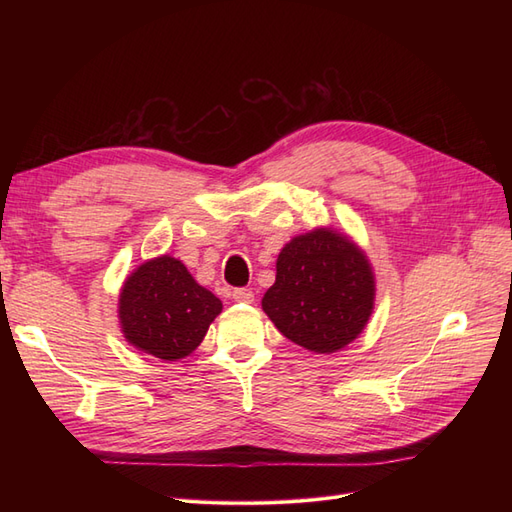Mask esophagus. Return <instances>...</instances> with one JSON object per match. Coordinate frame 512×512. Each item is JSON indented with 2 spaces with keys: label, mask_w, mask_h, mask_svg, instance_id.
Here are the masks:
<instances>
[{
  "label": "esophagus",
  "mask_w": 512,
  "mask_h": 512,
  "mask_svg": "<svg viewBox=\"0 0 512 512\" xmlns=\"http://www.w3.org/2000/svg\"><path fill=\"white\" fill-rule=\"evenodd\" d=\"M232 299L239 301V303H252L254 292L250 288H235V290H232Z\"/></svg>",
  "instance_id": "1"
}]
</instances>
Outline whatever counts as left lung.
I'll use <instances>...</instances> for the list:
<instances>
[{"label": "left lung", "instance_id": "1", "mask_svg": "<svg viewBox=\"0 0 512 512\" xmlns=\"http://www.w3.org/2000/svg\"><path fill=\"white\" fill-rule=\"evenodd\" d=\"M262 309L284 337L309 352L346 348L374 312L376 282L363 250L346 235L316 228L282 247Z\"/></svg>", "mask_w": 512, "mask_h": 512}]
</instances>
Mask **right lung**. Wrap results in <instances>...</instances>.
Listing matches in <instances>:
<instances>
[{"instance_id":"1","label":"right lung","mask_w":512,"mask_h":512,"mask_svg":"<svg viewBox=\"0 0 512 512\" xmlns=\"http://www.w3.org/2000/svg\"><path fill=\"white\" fill-rule=\"evenodd\" d=\"M220 312L222 301L196 284L181 260L166 254L130 273L119 294L123 337L162 361L194 352Z\"/></svg>"}]
</instances>
